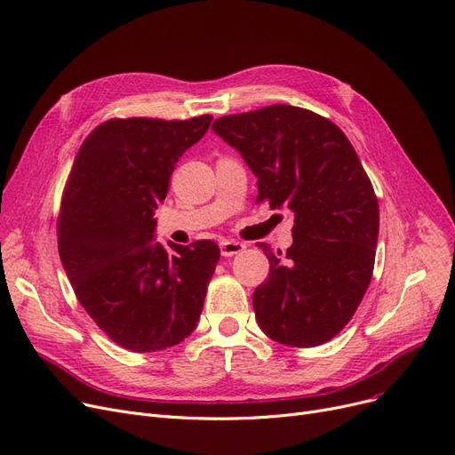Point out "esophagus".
Listing matches in <instances>:
<instances>
[{
    "label": "esophagus",
    "instance_id": "esophagus-1",
    "mask_svg": "<svg viewBox=\"0 0 455 455\" xmlns=\"http://www.w3.org/2000/svg\"><path fill=\"white\" fill-rule=\"evenodd\" d=\"M245 249V243L242 242H235V240H225L221 242V254L225 256V259H228V256H234L238 254Z\"/></svg>",
    "mask_w": 455,
    "mask_h": 455
}]
</instances>
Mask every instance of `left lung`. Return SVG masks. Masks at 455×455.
I'll use <instances>...</instances> for the list:
<instances>
[{"instance_id": "obj_1", "label": "left lung", "mask_w": 455, "mask_h": 455, "mask_svg": "<svg viewBox=\"0 0 455 455\" xmlns=\"http://www.w3.org/2000/svg\"><path fill=\"white\" fill-rule=\"evenodd\" d=\"M212 128L259 179L256 203L295 215L286 252L256 243L269 260L252 293L256 322L279 344L329 342L364 298L379 234L378 196L357 152L329 118L286 104L227 115Z\"/></svg>"}]
</instances>
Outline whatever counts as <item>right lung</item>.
Listing matches in <instances>:
<instances>
[{
  "label": "right lung",
  "instance_id": "right-lung-1",
  "mask_svg": "<svg viewBox=\"0 0 455 455\" xmlns=\"http://www.w3.org/2000/svg\"><path fill=\"white\" fill-rule=\"evenodd\" d=\"M212 118H111L85 137L70 169L57 220L59 256L77 301L124 349L180 344L201 318L220 247L210 240L169 243L171 251L154 243V210Z\"/></svg>",
  "mask_w": 455,
  "mask_h": 455
}]
</instances>
